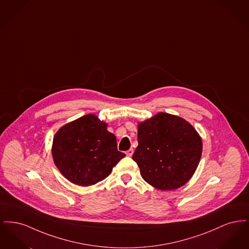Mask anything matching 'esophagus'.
Segmentation results:
<instances>
[{
	"mask_svg": "<svg viewBox=\"0 0 249 249\" xmlns=\"http://www.w3.org/2000/svg\"><path fill=\"white\" fill-rule=\"evenodd\" d=\"M132 154H133V149H132V148H130V149H129V150L126 152V155L129 156V157H131Z\"/></svg>",
	"mask_w": 249,
	"mask_h": 249,
	"instance_id": "esophagus-1",
	"label": "esophagus"
}]
</instances>
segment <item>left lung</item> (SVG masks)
Returning <instances> with one entry per match:
<instances>
[{
  "label": "left lung",
  "instance_id": "8db88e82",
  "mask_svg": "<svg viewBox=\"0 0 249 249\" xmlns=\"http://www.w3.org/2000/svg\"><path fill=\"white\" fill-rule=\"evenodd\" d=\"M132 160L143 180L160 190H178L194 175L202 152L200 134L186 119L160 112L138 123Z\"/></svg>",
  "mask_w": 249,
  "mask_h": 249
}]
</instances>
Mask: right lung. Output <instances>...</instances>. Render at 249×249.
Wrapping results in <instances>:
<instances>
[{"mask_svg":"<svg viewBox=\"0 0 249 249\" xmlns=\"http://www.w3.org/2000/svg\"><path fill=\"white\" fill-rule=\"evenodd\" d=\"M52 157L61 175L72 184L89 187L106 179L125 154L107 123L89 114L63 125L56 132Z\"/></svg>","mask_w":249,"mask_h":249,"instance_id":"right-lung-1","label":"right lung"}]
</instances>
